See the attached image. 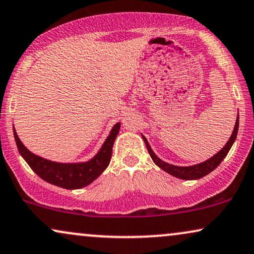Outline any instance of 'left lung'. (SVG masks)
Masks as SVG:
<instances>
[{"label":"left lung","instance_id":"1","mask_svg":"<svg viewBox=\"0 0 254 254\" xmlns=\"http://www.w3.org/2000/svg\"><path fill=\"white\" fill-rule=\"evenodd\" d=\"M238 127H239V117L237 118V120H236V126H235V129H233V131H232L231 137H230L228 143L223 147V149L219 150L216 155H213L211 157V159H209V160L204 161V162H202V163L196 164V166H191V167H177V166H173V164L164 162V161L159 159V157L154 154V151L150 148L146 137L144 136H142V137L144 140V143H146L148 153H149L151 160L154 161V163H155L157 167H160L161 169L167 171V173L170 174V175L177 177V179L198 180V179H202L203 176L207 175L209 173H211L212 170H215L216 168L219 166L220 162L225 159V156L228 155L229 150L231 149L233 142H235V140L237 137V133H238Z\"/></svg>","mask_w":254,"mask_h":254}]
</instances>
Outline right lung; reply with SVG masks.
<instances>
[{"mask_svg": "<svg viewBox=\"0 0 254 254\" xmlns=\"http://www.w3.org/2000/svg\"><path fill=\"white\" fill-rule=\"evenodd\" d=\"M120 129V123L114 125L101 149L93 159L84 163H57L32 154L24 147L14 128V136L19 154L37 175L45 182L64 189H80L93 182L110 164L115 137Z\"/></svg>", "mask_w": 254, "mask_h": 254, "instance_id": "1", "label": "right lung"}]
</instances>
